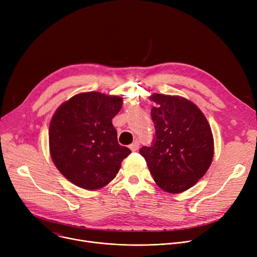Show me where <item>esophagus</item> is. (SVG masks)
<instances>
[{
    "label": "esophagus",
    "mask_w": 257,
    "mask_h": 257,
    "mask_svg": "<svg viewBox=\"0 0 257 257\" xmlns=\"http://www.w3.org/2000/svg\"><path fill=\"white\" fill-rule=\"evenodd\" d=\"M129 148H130V150L131 151H138L139 150V148H140V143L138 142V141H136V142H133L130 146H129Z\"/></svg>",
    "instance_id": "1"
}]
</instances>
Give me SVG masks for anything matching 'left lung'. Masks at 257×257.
I'll list each match as a JSON object with an SVG mask.
<instances>
[{
  "instance_id": "left-lung-1",
  "label": "left lung",
  "mask_w": 257,
  "mask_h": 257,
  "mask_svg": "<svg viewBox=\"0 0 257 257\" xmlns=\"http://www.w3.org/2000/svg\"><path fill=\"white\" fill-rule=\"evenodd\" d=\"M155 134L140 154L164 191L184 192L204 176L213 157L210 126L199 108L184 98L154 93L150 98Z\"/></svg>"
}]
</instances>
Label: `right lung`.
<instances>
[{
	"mask_svg": "<svg viewBox=\"0 0 257 257\" xmlns=\"http://www.w3.org/2000/svg\"><path fill=\"white\" fill-rule=\"evenodd\" d=\"M123 99L91 91L64 102L54 113L49 128L53 163L63 176L85 190H98L117 174L130 153L117 143L112 118Z\"/></svg>",
	"mask_w": 257,
	"mask_h": 257,
	"instance_id": "obj_1",
	"label": "right lung"
}]
</instances>
